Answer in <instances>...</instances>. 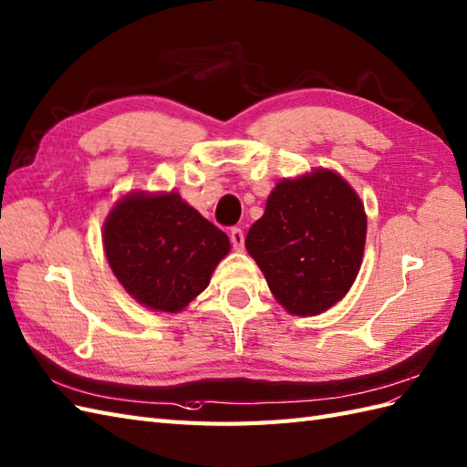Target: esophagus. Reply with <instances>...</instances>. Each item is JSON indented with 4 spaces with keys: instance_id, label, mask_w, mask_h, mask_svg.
<instances>
[{
    "instance_id": "obj_1",
    "label": "esophagus",
    "mask_w": 467,
    "mask_h": 467,
    "mask_svg": "<svg viewBox=\"0 0 467 467\" xmlns=\"http://www.w3.org/2000/svg\"><path fill=\"white\" fill-rule=\"evenodd\" d=\"M231 243L233 246L236 248V251H241V248L244 246V234L241 229H233L231 231Z\"/></svg>"
}]
</instances>
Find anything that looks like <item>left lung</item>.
<instances>
[{"instance_id": "8db88e82", "label": "left lung", "mask_w": 467, "mask_h": 467, "mask_svg": "<svg viewBox=\"0 0 467 467\" xmlns=\"http://www.w3.org/2000/svg\"><path fill=\"white\" fill-rule=\"evenodd\" d=\"M366 213L338 172L283 179L244 246L290 314L314 317L346 296L362 265Z\"/></svg>"}]
</instances>
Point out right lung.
I'll return each mask as SVG.
<instances>
[{"mask_svg":"<svg viewBox=\"0 0 467 467\" xmlns=\"http://www.w3.org/2000/svg\"><path fill=\"white\" fill-rule=\"evenodd\" d=\"M113 275L139 305L179 312L209 286L231 243L181 194L129 192L103 224Z\"/></svg>","mask_w":467,"mask_h":467,"instance_id":"obj_1","label":"right lung"}]
</instances>
